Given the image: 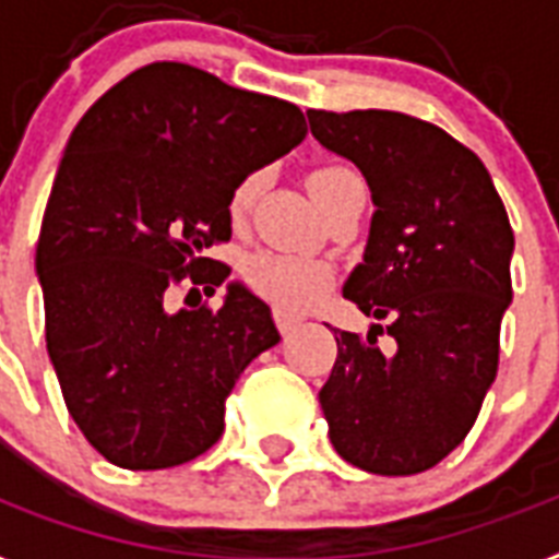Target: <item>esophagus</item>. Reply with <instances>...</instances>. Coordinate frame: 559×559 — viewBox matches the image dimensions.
Returning a JSON list of instances; mask_svg holds the SVG:
<instances>
[{
    "label": "esophagus",
    "instance_id": "obj_1",
    "mask_svg": "<svg viewBox=\"0 0 559 559\" xmlns=\"http://www.w3.org/2000/svg\"><path fill=\"white\" fill-rule=\"evenodd\" d=\"M275 324H278L281 335H293L301 326V319H295V316H289L284 310H275Z\"/></svg>",
    "mask_w": 559,
    "mask_h": 559
}]
</instances>
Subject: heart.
I'll use <instances>...</instances> for the list:
<instances>
[{
  "label": "heart",
  "mask_w": 559,
  "mask_h": 559,
  "mask_svg": "<svg viewBox=\"0 0 559 559\" xmlns=\"http://www.w3.org/2000/svg\"><path fill=\"white\" fill-rule=\"evenodd\" d=\"M350 180H356V175L344 166H321V169L310 171L307 186L319 206H324ZM261 186H264V171H249L240 177L233 189V198H229V212L235 217L243 215L255 203ZM247 278L258 293H264L284 310H307L324 298L333 272L324 261H316V258L293 255V252H255L247 261Z\"/></svg>",
  "instance_id": "heart-1"
}]
</instances>
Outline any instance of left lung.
Here are the masks:
<instances>
[{
	"mask_svg": "<svg viewBox=\"0 0 559 559\" xmlns=\"http://www.w3.org/2000/svg\"><path fill=\"white\" fill-rule=\"evenodd\" d=\"M312 138L356 163L373 198L365 261L344 298L388 321L396 353L335 330L319 402L330 442L367 474L433 468L468 437L497 379L514 233L483 160L399 111H307Z\"/></svg>",
	"mask_w": 559,
	"mask_h": 559,
	"instance_id": "left-lung-1",
	"label": "left lung"
}]
</instances>
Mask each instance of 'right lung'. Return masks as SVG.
Returning <instances> with one entry per match:
<instances>
[{
    "label": "right lung",
    "mask_w": 559,
    "mask_h": 559,
    "mask_svg": "<svg viewBox=\"0 0 559 559\" xmlns=\"http://www.w3.org/2000/svg\"><path fill=\"white\" fill-rule=\"evenodd\" d=\"M304 138L298 106L183 62L138 68L71 131L36 243L45 344L71 419L117 468L209 451L240 373L281 342L243 284L221 310L171 312L166 289L224 284L206 249L233 235V189Z\"/></svg>",
    "instance_id": "add662e5"
}]
</instances>
